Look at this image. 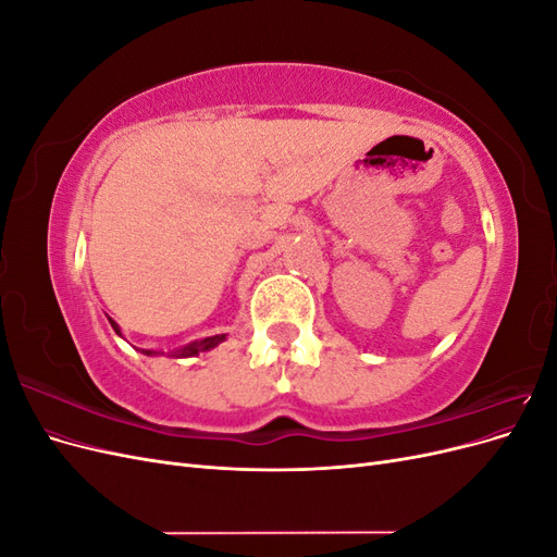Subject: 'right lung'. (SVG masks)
<instances>
[{
  "label": "right lung",
  "instance_id": "add662e5",
  "mask_svg": "<svg viewBox=\"0 0 557 557\" xmlns=\"http://www.w3.org/2000/svg\"><path fill=\"white\" fill-rule=\"evenodd\" d=\"M111 320V318H109ZM111 327L121 334V330H117V325L113 323L111 320ZM221 342H225V334H215V336H207V339H201V342H195V344H190V346H185L183 350H178V358H188V356H197V352H201V350H209V348H213V346H218ZM146 356H153V350H144Z\"/></svg>",
  "mask_w": 557,
  "mask_h": 557
}]
</instances>
